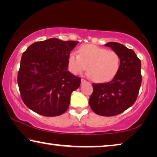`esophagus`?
<instances>
[{
	"mask_svg": "<svg viewBox=\"0 0 157 157\" xmlns=\"http://www.w3.org/2000/svg\"><path fill=\"white\" fill-rule=\"evenodd\" d=\"M87 83V81L85 80L84 79H81V84H86Z\"/></svg>",
	"mask_w": 157,
	"mask_h": 157,
	"instance_id": "34e87169",
	"label": "esophagus"
}]
</instances>
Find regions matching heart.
<instances>
[{
	"label": "heart",
	"instance_id": "heart-1",
	"mask_svg": "<svg viewBox=\"0 0 157 157\" xmlns=\"http://www.w3.org/2000/svg\"><path fill=\"white\" fill-rule=\"evenodd\" d=\"M68 57V68L74 75L80 74L87 68V74L98 83L107 82L115 78L121 68V59L114 50L85 44Z\"/></svg>",
	"mask_w": 157,
	"mask_h": 157
}]
</instances>
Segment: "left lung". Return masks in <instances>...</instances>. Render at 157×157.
<instances>
[{
    "mask_svg": "<svg viewBox=\"0 0 157 157\" xmlns=\"http://www.w3.org/2000/svg\"><path fill=\"white\" fill-rule=\"evenodd\" d=\"M105 46L118 53L121 68L112 80L107 83L93 84L90 107L98 115L113 116L123 113L134 105L141 85V62L134 50L116 42Z\"/></svg>",
    "mask_w": 157,
    "mask_h": 157,
    "instance_id": "1",
    "label": "left lung"
}]
</instances>
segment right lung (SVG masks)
<instances>
[{"instance_id":"add662e5","label":"right lung","mask_w":157,"mask_h":157,"mask_svg":"<svg viewBox=\"0 0 157 157\" xmlns=\"http://www.w3.org/2000/svg\"><path fill=\"white\" fill-rule=\"evenodd\" d=\"M78 41L51 38L37 41L23 53L17 82L21 98L34 112L44 116L62 115L81 78L68 71L70 52Z\"/></svg>"}]
</instances>
